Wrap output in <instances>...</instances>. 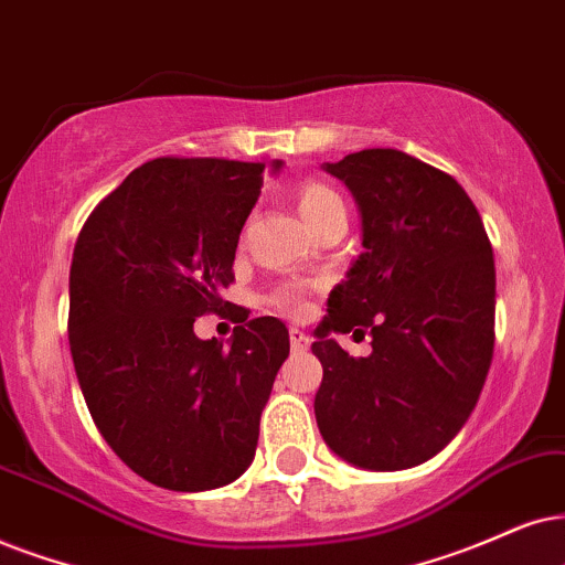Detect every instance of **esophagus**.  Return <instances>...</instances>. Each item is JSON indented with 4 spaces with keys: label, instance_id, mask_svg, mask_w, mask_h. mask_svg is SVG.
Wrapping results in <instances>:
<instances>
[{
    "label": "esophagus",
    "instance_id": "esophagus-1",
    "mask_svg": "<svg viewBox=\"0 0 565 565\" xmlns=\"http://www.w3.org/2000/svg\"><path fill=\"white\" fill-rule=\"evenodd\" d=\"M289 341H291V349H297V352H302V349L310 347V335L299 331V328H289Z\"/></svg>",
    "mask_w": 565,
    "mask_h": 565
}]
</instances>
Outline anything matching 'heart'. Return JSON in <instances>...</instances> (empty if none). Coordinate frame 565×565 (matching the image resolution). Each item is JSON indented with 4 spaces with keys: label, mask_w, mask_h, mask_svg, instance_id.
Segmentation results:
<instances>
[{
    "label": "heart",
    "mask_w": 565,
    "mask_h": 565,
    "mask_svg": "<svg viewBox=\"0 0 565 565\" xmlns=\"http://www.w3.org/2000/svg\"><path fill=\"white\" fill-rule=\"evenodd\" d=\"M341 203L339 195L326 184L310 182L305 184L302 192H299V213H302L305 221H312L318 213H323L328 205ZM270 302L278 310L289 312V316H302L305 312V289L299 284H287V287H278L274 295H270Z\"/></svg>",
    "instance_id": "heart-1"
}]
</instances>
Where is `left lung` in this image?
<instances>
[{"instance_id":"obj_1","label":"left lung","mask_w":565,"mask_h":565,"mask_svg":"<svg viewBox=\"0 0 565 565\" xmlns=\"http://www.w3.org/2000/svg\"><path fill=\"white\" fill-rule=\"evenodd\" d=\"M323 171L352 192L365 253L331 289L316 328L318 430L352 467L412 469L456 438L488 377L490 239L454 177L396 148L349 153ZM349 330H370L374 352L352 358L330 339Z\"/></svg>"}]
</instances>
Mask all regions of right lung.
I'll return each instance as SVG.
<instances>
[{
    "label": "right lung",
    "instance_id": "1",
    "mask_svg": "<svg viewBox=\"0 0 565 565\" xmlns=\"http://www.w3.org/2000/svg\"><path fill=\"white\" fill-rule=\"evenodd\" d=\"M284 163H270V174ZM266 163L153 159L85 221L70 268V352L98 433L142 480L224 488L255 459L289 331L278 318L198 339L224 310Z\"/></svg>",
    "mask_w": 565,
    "mask_h": 565
}]
</instances>
